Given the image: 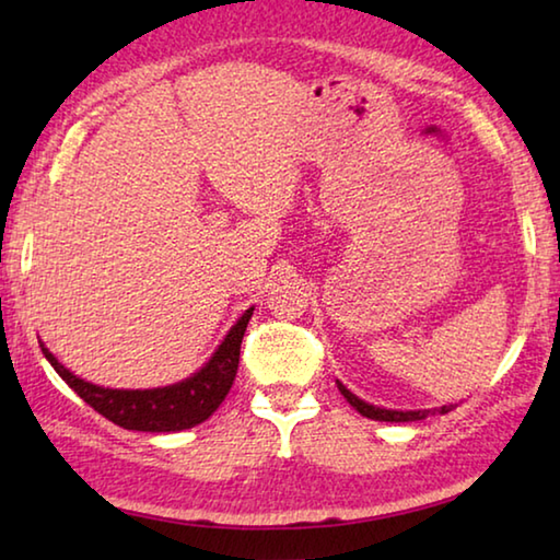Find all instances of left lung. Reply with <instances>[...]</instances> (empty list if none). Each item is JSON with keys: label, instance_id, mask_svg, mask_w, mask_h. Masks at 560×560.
<instances>
[{"label": "left lung", "instance_id": "left-lung-1", "mask_svg": "<svg viewBox=\"0 0 560 560\" xmlns=\"http://www.w3.org/2000/svg\"><path fill=\"white\" fill-rule=\"evenodd\" d=\"M337 387H340L342 397L350 401V405L360 411L362 417L366 419H374V421H419V419H427L429 415H446V411H452L456 405H446V407H439V409H419V411H397V409H380L374 405H366L360 397H354V394L345 387L342 382H337Z\"/></svg>", "mask_w": 560, "mask_h": 560}]
</instances>
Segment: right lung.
<instances>
[{
    "label": "right lung",
    "mask_w": 560,
    "mask_h": 560,
    "mask_svg": "<svg viewBox=\"0 0 560 560\" xmlns=\"http://www.w3.org/2000/svg\"><path fill=\"white\" fill-rule=\"evenodd\" d=\"M250 317L253 307L245 310L243 317L225 335V340L220 342L213 357L206 362V366H200L194 377L159 389L98 387V384H91L71 374L44 345L42 352L54 370H57L59 377L89 407H94L101 417L114 421V424L136 429V432H180V429H190L206 421L220 407L225 394L231 392L237 362H241V342Z\"/></svg>",
    "instance_id": "add662e5"
}]
</instances>
